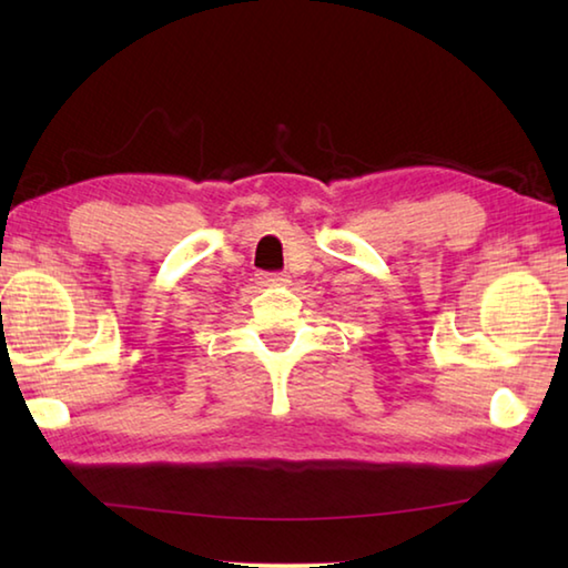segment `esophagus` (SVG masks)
Segmentation results:
<instances>
[{"label": "esophagus", "instance_id": "1", "mask_svg": "<svg viewBox=\"0 0 568 568\" xmlns=\"http://www.w3.org/2000/svg\"><path fill=\"white\" fill-rule=\"evenodd\" d=\"M291 283V277L283 275V273H265L261 275V285L265 287H281V285H287Z\"/></svg>", "mask_w": 568, "mask_h": 568}]
</instances>
